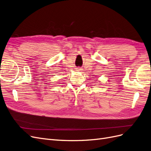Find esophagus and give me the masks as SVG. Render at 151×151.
Returning a JSON list of instances; mask_svg holds the SVG:
<instances>
[{
	"label": "esophagus",
	"mask_w": 151,
	"mask_h": 151,
	"mask_svg": "<svg viewBox=\"0 0 151 151\" xmlns=\"http://www.w3.org/2000/svg\"><path fill=\"white\" fill-rule=\"evenodd\" d=\"M76 70H77V71H80V70H82V68H80V67H77V68H76Z\"/></svg>",
	"instance_id": "esophagus-1"
}]
</instances>
